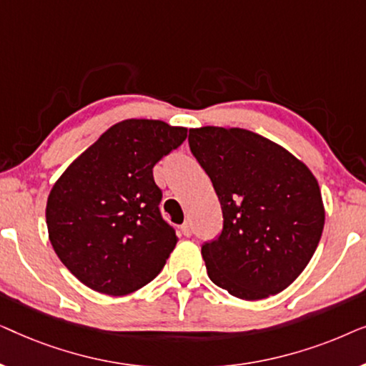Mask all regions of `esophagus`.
<instances>
[{
    "label": "esophagus",
    "mask_w": 366,
    "mask_h": 366,
    "mask_svg": "<svg viewBox=\"0 0 366 366\" xmlns=\"http://www.w3.org/2000/svg\"><path fill=\"white\" fill-rule=\"evenodd\" d=\"M182 233L184 234V237H192V233H193L192 223H189V222H184V223L182 224Z\"/></svg>",
    "instance_id": "esophagus-1"
}]
</instances>
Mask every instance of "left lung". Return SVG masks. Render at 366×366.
I'll use <instances>...</instances> for the list:
<instances>
[{
    "instance_id": "8db88e82",
    "label": "left lung",
    "mask_w": 366,
    "mask_h": 366,
    "mask_svg": "<svg viewBox=\"0 0 366 366\" xmlns=\"http://www.w3.org/2000/svg\"><path fill=\"white\" fill-rule=\"evenodd\" d=\"M188 142L223 212L222 234L202 247L209 280L242 300L283 292L322 238L317 178L283 147L243 128H193Z\"/></svg>"
}]
</instances>
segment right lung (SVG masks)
<instances>
[{
    "instance_id": "obj_1",
    "label": "right lung",
    "mask_w": 366,
    "mask_h": 366,
    "mask_svg": "<svg viewBox=\"0 0 366 366\" xmlns=\"http://www.w3.org/2000/svg\"><path fill=\"white\" fill-rule=\"evenodd\" d=\"M187 128L124 119L83 152L49 192L48 237L61 263L94 292L122 297L162 272L178 242L162 218L153 167Z\"/></svg>"
}]
</instances>
